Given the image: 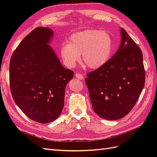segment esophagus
<instances>
[{"mask_svg":"<svg viewBox=\"0 0 157 157\" xmlns=\"http://www.w3.org/2000/svg\"><path fill=\"white\" fill-rule=\"evenodd\" d=\"M75 77L77 78H78V80H82V79H84V76H83L82 74H80V73H76Z\"/></svg>","mask_w":157,"mask_h":157,"instance_id":"esophagus-1","label":"esophagus"}]
</instances>
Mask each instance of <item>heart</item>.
<instances>
[{"label": "heart", "mask_w": 157, "mask_h": 157, "mask_svg": "<svg viewBox=\"0 0 157 157\" xmlns=\"http://www.w3.org/2000/svg\"><path fill=\"white\" fill-rule=\"evenodd\" d=\"M113 51V40L109 33L90 29L72 35L68 44L60 48L64 63L71 67L78 62L80 55L84 65L90 69H98L111 58Z\"/></svg>", "instance_id": "obj_1"}]
</instances>
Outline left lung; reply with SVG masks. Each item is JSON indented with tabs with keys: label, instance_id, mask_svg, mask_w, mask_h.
<instances>
[{
	"label": "left lung",
	"instance_id": "left-lung-1",
	"mask_svg": "<svg viewBox=\"0 0 157 157\" xmlns=\"http://www.w3.org/2000/svg\"><path fill=\"white\" fill-rule=\"evenodd\" d=\"M121 32L115 55L85 79L94 111L107 120L120 119L129 113L145 85L142 52L123 28Z\"/></svg>",
	"mask_w": 157,
	"mask_h": 157
}]
</instances>
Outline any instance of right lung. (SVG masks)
<instances>
[{
	"mask_svg": "<svg viewBox=\"0 0 157 157\" xmlns=\"http://www.w3.org/2000/svg\"><path fill=\"white\" fill-rule=\"evenodd\" d=\"M53 31L36 27L13 52L10 85L14 101L30 119L55 121L64 107L66 85L74 72L64 68L48 45Z\"/></svg>",
	"mask_w": 157,
	"mask_h": 157,
	"instance_id": "add662e5",
	"label": "right lung"
}]
</instances>
